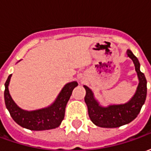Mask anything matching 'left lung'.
Segmentation results:
<instances>
[{"mask_svg":"<svg viewBox=\"0 0 151 151\" xmlns=\"http://www.w3.org/2000/svg\"><path fill=\"white\" fill-rule=\"evenodd\" d=\"M126 54L133 60L139 80L136 92L129 101L123 104H112L103 107L95 99L91 90L88 86H84L86 89L85 102L88 108L89 116L92 122L99 127L117 128L130 123L137 116L146 101L147 93L146 77L141 72L140 63L133 53L129 49L127 50Z\"/></svg>","mask_w":151,"mask_h":151,"instance_id":"8db88e82","label":"left lung"}]
</instances>
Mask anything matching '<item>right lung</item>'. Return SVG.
Masks as SVG:
<instances>
[{"instance_id": "1", "label": "right lung", "mask_w": 151, "mask_h": 151, "mask_svg": "<svg viewBox=\"0 0 151 151\" xmlns=\"http://www.w3.org/2000/svg\"><path fill=\"white\" fill-rule=\"evenodd\" d=\"M12 74L9 76L5 83V103L6 108L16 123L25 129L35 131L56 129L60 126L65 117L67 103L72 95L73 90L78 86V82L67 83L56 99L53 104L47 107L34 111H26L18 107L10 96L9 84Z\"/></svg>"}]
</instances>
